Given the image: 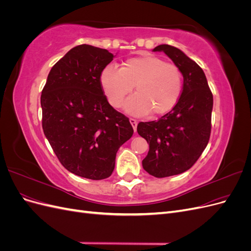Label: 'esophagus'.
Segmentation results:
<instances>
[{"mask_svg":"<svg viewBox=\"0 0 251 251\" xmlns=\"http://www.w3.org/2000/svg\"><path fill=\"white\" fill-rule=\"evenodd\" d=\"M130 123H131V125H132V126H133V128H134V131H136V128H137V120L136 119H134V118H130Z\"/></svg>","mask_w":251,"mask_h":251,"instance_id":"34e87169","label":"esophagus"}]
</instances>
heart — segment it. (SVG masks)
<instances>
[{
  "instance_id": "heart-1",
  "label": "heart",
  "mask_w": 251,
  "mask_h": 251,
  "mask_svg": "<svg viewBox=\"0 0 251 251\" xmlns=\"http://www.w3.org/2000/svg\"><path fill=\"white\" fill-rule=\"evenodd\" d=\"M100 83L114 108L123 105L134 87L136 94L125 104L126 111L133 115H146L150 111L160 115L171 111L179 100L183 85L176 65L153 55L128 58L119 70L107 67L101 73Z\"/></svg>"
}]
</instances>
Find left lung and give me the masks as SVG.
Returning a JSON list of instances; mask_svg holds the SVG:
<instances>
[{
    "mask_svg": "<svg viewBox=\"0 0 251 251\" xmlns=\"http://www.w3.org/2000/svg\"><path fill=\"white\" fill-rule=\"evenodd\" d=\"M183 75L176 105L158 120L139 123L138 134L150 146L142 166L150 175L164 178L189 170L206 148L211 130L212 93L201 67L180 49L159 45Z\"/></svg>",
    "mask_w": 251,
    "mask_h": 251,
    "instance_id": "obj_1",
    "label": "left lung"
}]
</instances>
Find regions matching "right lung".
I'll return each mask as SVG.
<instances>
[{"label":"right lung","instance_id":"right-lung-1","mask_svg":"<svg viewBox=\"0 0 251 251\" xmlns=\"http://www.w3.org/2000/svg\"><path fill=\"white\" fill-rule=\"evenodd\" d=\"M113 57L90 45L74 47L52 67L42 91L44 134L64 168L82 178L110 177L118 149L134 133L100 83Z\"/></svg>","mask_w":251,"mask_h":251}]
</instances>
